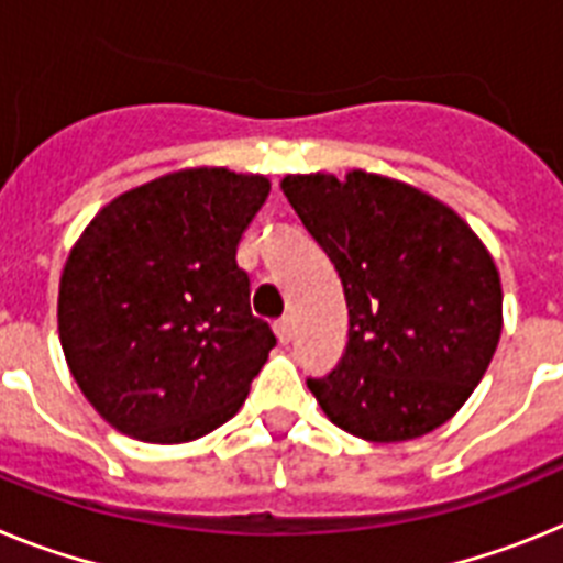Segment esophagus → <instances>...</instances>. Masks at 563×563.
Listing matches in <instances>:
<instances>
[{
    "mask_svg": "<svg viewBox=\"0 0 563 563\" xmlns=\"http://www.w3.org/2000/svg\"><path fill=\"white\" fill-rule=\"evenodd\" d=\"M275 334H277V340L283 342V345H288V342H291V336H295V322L288 320V317L277 320L275 322Z\"/></svg>",
    "mask_w": 563,
    "mask_h": 563,
    "instance_id": "esophagus-1",
    "label": "esophagus"
}]
</instances>
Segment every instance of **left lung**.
<instances>
[{"mask_svg": "<svg viewBox=\"0 0 563 563\" xmlns=\"http://www.w3.org/2000/svg\"><path fill=\"white\" fill-rule=\"evenodd\" d=\"M283 195L334 263L349 302L340 365L309 390L365 442H408L467 402L501 336L493 254L448 203L351 169L286 175Z\"/></svg>", "mask_w": 563, "mask_h": 563, "instance_id": "1", "label": "left lung"}]
</instances>
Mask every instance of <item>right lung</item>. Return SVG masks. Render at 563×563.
Returning <instances> with one entry per match:
<instances>
[{"mask_svg":"<svg viewBox=\"0 0 563 563\" xmlns=\"http://www.w3.org/2000/svg\"><path fill=\"white\" fill-rule=\"evenodd\" d=\"M266 175L192 166L112 198L58 280L67 368L101 419L180 444L241 410L275 334L249 309L234 254L268 198Z\"/></svg>","mask_w":563,"mask_h":563,"instance_id":"add662e5","label":"right lung"}]
</instances>
